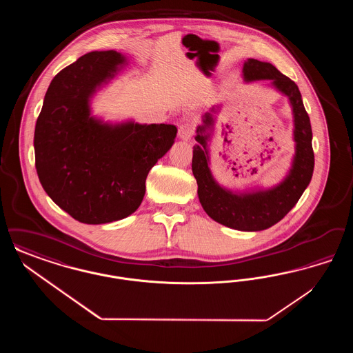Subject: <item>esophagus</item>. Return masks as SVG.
<instances>
[{
	"label": "esophagus",
	"mask_w": 353,
	"mask_h": 353,
	"mask_svg": "<svg viewBox=\"0 0 353 353\" xmlns=\"http://www.w3.org/2000/svg\"><path fill=\"white\" fill-rule=\"evenodd\" d=\"M194 124H192V123H184V124H181L180 127H179V136H180V139H183V140H190L192 139V136L194 134Z\"/></svg>",
	"instance_id": "esophagus-1"
}]
</instances>
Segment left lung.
Segmentation results:
<instances>
[{"label":"left lung","mask_w":353,"mask_h":353,"mask_svg":"<svg viewBox=\"0 0 353 353\" xmlns=\"http://www.w3.org/2000/svg\"><path fill=\"white\" fill-rule=\"evenodd\" d=\"M243 78L248 82L269 79L272 85L288 98L294 112V140L296 152L292 167L285 180L268 190L250 193H233L219 186L209 169L208 130L213 128L216 108L203 115V124L197 127L196 144L193 147L192 170L199 185V199L210 219L221 225L242 232H259L275 225L299 201L310 184L315 157L312 150V130L308 114L303 104L302 95L294 81L283 75L271 63L258 59H248L243 65Z\"/></svg>","instance_id":"8db88e82"}]
</instances>
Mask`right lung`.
<instances>
[{
  "label": "right lung",
  "instance_id": "1",
  "mask_svg": "<svg viewBox=\"0 0 353 353\" xmlns=\"http://www.w3.org/2000/svg\"><path fill=\"white\" fill-rule=\"evenodd\" d=\"M125 58L92 51L61 70L46 91L34 132L35 168L52 201L82 223L132 214L152 167L172 147V124H105L92 118L90 98L114 78Z\"/></svg>",
  "mask_w": 353,
  "mask_h": 353
}]
</instances>
